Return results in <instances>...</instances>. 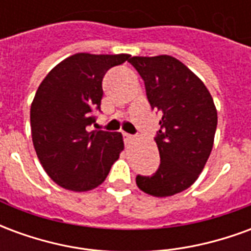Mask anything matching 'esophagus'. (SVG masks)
I'll list each match as a JSON object with an SVG mask.
<instances>
[{"label": "esophagus", "instance_id": "obj_1", "mask_svg": "<svg viewBox=\"0 0 251 251\" xmlns=\"http://www.w3.org/2000/svg\"><path fill=\"white\" fill-rule=\"evenodd\" d=\"M122 137H124V141L125 142H129L133 140V136L129 134V133H125V131H122Z\"/></svg>", "mask_w": 251, "mask_h": 251}]
</instances>
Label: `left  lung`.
Segmentation results:
<instances>
[{"mask_svg":"<svg viewBox=\"0 0 251 251\" xmlns=\"http://www.w3.org/2000/svg\"><path fill=\"white\" fill-rule=\"evenodd\" d=\"M152 109L160 111L154 137L160 167L152 176H137L145 194L165 198L194 184L214 145L218 114L210 91L188 67L169 55L133 56Z\"/></svg>","mask_w":251,"mask_h":251,"instance_id":"obj_1","label":"left lung"}]
</instances>
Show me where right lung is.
Here are the masks:
<instances>
[{"label": "right lung", "mask_w": 251, "mask_h": 251, "mask_svg": "<svg viewBox=\"0 0 251 251\" xmlns=\"http://www.w3.org/2000/svg\"><path fill=\"white\" fill-rule=\"evenodd\" d=\"M129 57L75 53L52 68L37 88L30 106L32 141L47 175L63 188H97L124 151L121 133L90 126L94 111H100L104 74Z\"/></svg>", "instance_id": "obj_1"}]
</instances>
